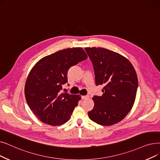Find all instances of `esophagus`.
<instances>
[{"instance_id": "obj_1", "label": "esophagus", "mask_w": 160, "mask_h": 160, "mask_svg": "<svg viewBox=\"0 0 160 160\" xmlns=\"http://www.w3.org/2000/svg\"><path fill=\"white\" fill-rule=\"evenodd\" d=\"M81 97H82V99H84L88 98V95H83V96H82Z\"/></svg>"}]
</instances>
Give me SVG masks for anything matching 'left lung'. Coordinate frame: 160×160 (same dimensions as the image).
I'll return each mask as SVG.
<instances>
[{
	"label": "left lung",
	"instance_id": "left-lung-1",
	"mask_svg": "<svg viewBox=\"0 0 160 160\" xmlns=\"http://www.w3.org/2000/svg\"><path fill=\"white\" fill-rule=\"evenodd\" d=\"M95 72L96 86L104 85L102 96L94 95L89 118L101 126L122 121L135 102L138 78L133 65L122 55L102 48H86Z\"/></svg>",
	"mask_w": 160,
	"mask_h": 160
}]
</instances>
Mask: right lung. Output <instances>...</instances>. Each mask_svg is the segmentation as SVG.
Masks as SVG:
<instances>
[{
    "instance_id": "add662e5",
    "label": "right lung",
    "mask_w": 160,
    "mask_h": 160,
    "mask_svg": "<svg viewBox=\"0 0 160 160\" xmlns=\"http://www.w3.org/2000/svg\"><path fill=\"white\" fill-rule=\"evenodd\" d=\"M87 58L82 48H67L42 58L32 67L25 82V96L41 122L55 126L70 120L81 97L61 93L62 85L68 82V69Z\"/></svg>"
}]
</instances>
